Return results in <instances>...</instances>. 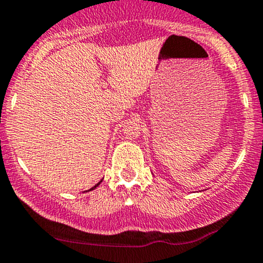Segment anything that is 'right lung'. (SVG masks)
<instances>
[{
  "label": "right lung",
  "mask_w": 263,
  "mask_h": 263,
  "mask_svg": "<svg viewBox=\"0 0 263 263\" xmlns=\"http://www.w3.org/2000/svg\"><path fill=\"white\" fill-rule=\"evenodd\" d=\"M102 181H103V179H102ZM102 181H101V182H102ZM101 182H98V183H97V184H96V185H95V187H92L91 189H89V191H93V189H95V188H97V187H98V185H99V184H101Z\"/></svg>",
  "instance_id": "obj_1"
}]
</instances>
